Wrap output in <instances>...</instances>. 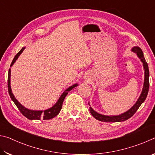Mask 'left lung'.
<instances>
[{
	"label": "left lung",
	"mask_w": 155,
	"mask_h": 155,
	"mask_svg": "<svg viewBox=\"0 0 155 155\" xmlns=\"http://www.w3.org/2000/svg\"><path fill=\"white\" fill-rule=\"evenodd\" d=\"M132 51L134 52L135 53L137 54L139 58L141 59V62L143 63V68H144V84L142 90V92H141L140 98L136 102V103L133 105L131 108L127 111V112L124 113L121 115H104L102 114H100L96 112L94 110L92 109L91 107H90V111L93 115L94 117H95L96 120H99L101 122H122L125 121V120L130 118L132 117L133 115L135 114V112L137 111L139 107L141 106L144 101H145L147 95H148V92L149 90V69L148 65L147 62L146 61V59L143 57V52L140 47L135 46L132 48ZM89 104V103H88Z\"/></svg>",
	"instance_id": "1"
}]
</instances>
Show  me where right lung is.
Segmentation results:
<instances>
[{
  "mask_svg": "<svg viewBox=\"0 0 155 155\" xmlns=\"http://www.w3.org/2000/svg\"><path fill=\"white\" fill-rule=\"evenodd\" d=\"M25 48H22L16 54V55L15 56V57L12 62L11 66L14 64L15 61H16V59L18 58V57L20 56V54L22 53V51H24ZM10 77H11V70H10L9 68V73H8V80H7V83H7V86H8L9 94L10 97H11L12 101H14V103H15V105H16L18 109L20 110L21 114L29 120H41V119L50 120V119L53 118L54 117L57 116V115L59 114L60 111H61L63 102H64L65 96H67V94L70 90H72L73 88L77 86V84H74V85H73L72 86H70V87H68L67 90L61 94V96H60V98L58 100V101L57 102V103L54 104L53 107H51V108L45 110V111H33V110H29L27 108H25V107H23L22 104H21L19 102L17 101L16 98H15L14 94H13L12 91L11 86H10Z\"/></svg>",
  "mask_w": 155,
  "mask_h": 155,
  "instance_id": "1",
  "label": "right lung"
}]
</instances>
